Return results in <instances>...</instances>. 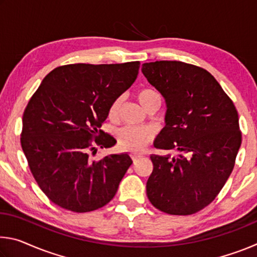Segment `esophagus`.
<instances>
[{"label":"esophagus","instance_id":"1","mask_svg":"<svg viewBox=\"0 0 257 257\" xmlns=\"http://www.w3.org/2000/svg\"><path fill=\"white\" fill-rule=\"evenodd\" d=\"M142 155H143V154H141V153H133L130 156H132V159H133L134 162H136V161H137L139 158H142Z\"/></svg>","mask_w":257,"mask_h":257}]
</instances>
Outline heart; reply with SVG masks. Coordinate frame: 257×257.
<instances>
[{"label":"heart","instance_id":"b5f03b06","mask_svg":"<svg viewBox=\"0 0 257 257\" xmlns=\"http://www.w3.org/2000/svg\"><path fill=\"white\" fill-rule=\"evenodd\" d=\"M136 98L141 105L147 110L154 102L161 99L160 94L153 88H142L136 93ZM121 99L116 98L112 102L108 108V118L115 119L118 116ZM118 143L121 149L128 152H139L143 147L146 146L152 139V133L146 128L136 127H123L116 134Z\"/></svg>","mask_w":257,"mask_h":257}]
</instances>
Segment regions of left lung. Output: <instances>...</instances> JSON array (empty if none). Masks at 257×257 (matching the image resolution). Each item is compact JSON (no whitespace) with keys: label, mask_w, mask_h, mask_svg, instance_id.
<instances>
[{"label":"left lung","mask_w":257,"mask_h":257,"mask_svg":"<svg viewBox=\"0 0 257 257\" xmlns=\"http://www.w3.org/2000/svg\"><path fill=\"white\" fill-rule=\"evenodd\" d=\"M142 71L167 103L159 150L146 193L152 205L172 215H190L214 201L231 173L241 144L238 112L210 72L180 61L144 63Z\"/></svg>","instance_id":"8db88e82"}]
</instances>
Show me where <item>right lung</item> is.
I'll return each instance as SVG.
<instances>
[{"label":"right lung","mask_w":257,"mask_h":257,"mask_svg":"<svg viewBox=\"0 0 257 257\" xmlns=\"http://www.w3.org/2000/svg\"><path fill=\"white\" fill-rule=\"evenodd\" d=\"M139 67V61L61 66L29 99L21 147L37 185L56 205L85 213L114 197L133 161L128 154L96 160L95 146L115 144L101 127L112 102L136 80Z\"/></svg>","instance_id":"1"}]
</instances>
